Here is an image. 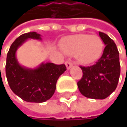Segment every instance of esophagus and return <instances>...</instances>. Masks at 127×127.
Returning a JSON list of instances; mask_svg holds the SVG:
<instances>
[{"instance_id":"obj_1","label":"esophagus","mask_w":127,"mask_h":127,"mask_svg":"<svg viewBox=\"0 0 127 127\" xmlns=\"http://www.w3.org/2000/svg\"><path fill=\"white\" fill-rule=\"evenodd\" d=\"M65 65H66V67H67V69H70V68L72 67L73 63H72V62H71L70 60H68V61H66V62H65Z\"/></svg>"}]
</instances>
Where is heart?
I'll list each match as a JSON object with an SVG mask.
<instances>
[{"mask_svg": "<svg viewBox=\"0 0 127 127\" xmlns=\"http://www.w3.org/2000/svg\"><path fill=\"white\" fill-rule=\"evenodd\" d=\"M61 48L67 54H76V57L81 63L88 64L93 63L101 56L103 42L97 35L77 34L63 39Z\"/></svg>", "mask_w": 127, "mask_h": 127, "instance_id": "1", "label": "heart"}]
</instances>
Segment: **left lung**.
I'll return each mask as SVG.
<instances>
[{"label": "left lung", "mask_w": 127, "mask_h": 127, "mask_svg": "<svg viewBox=\"0 0 127 127\" xmlns=\"http://www.w3.org/2000/svg\"><path fill=\"white\" fill-rule=\"evenodd\" d=\"M105 45L101 58L91 66H80L83 76L77 82L80 93L93 99H104L117 88L121 67L119 53L114 41L107 34L100 32Z\"/></svg>", "instance_id": "8db88e82"}]
</instances>
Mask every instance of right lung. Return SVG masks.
Masks as SVG:
<instances>
[{"mask_svg":"<svg viewBox=\"0 0 127 127\" xmlns=\"http://www.w3.org/2000/svg\"><path fill=\"white\" fill-rule=\"evenodd\" d=\"M29 38L41 39L40 34L29 32L20 35L12 44L6 57V75L14 94L26 101L41 103L52 97L57 79L66 70V66L51 63H42L35 69L21 66L16 58V51Z\"/></svg>","mask_w":127,"mask_h":127,"instance_id":"add662e5","label":"right lung"}]
</instances>
